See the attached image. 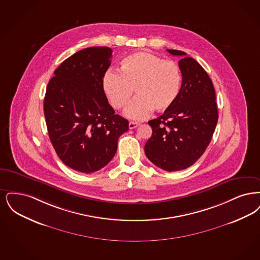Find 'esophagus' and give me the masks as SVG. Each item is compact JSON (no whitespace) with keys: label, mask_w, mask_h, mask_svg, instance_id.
<instances>
[{"label":"esophagus","mask_w":260,"mask_h":260,"mask_svg":"<svg viewBox=\"0 0 260 260\" xmlns=\"http://www.w3.org/2000/svg\"><path fill=\"white\" fill-rule=\"evenodd\" d=\"M139 126V123L138 122H129V129H134L136 127H138Z\"/></svg>","instance_id":"obj_1"}]
</instances>
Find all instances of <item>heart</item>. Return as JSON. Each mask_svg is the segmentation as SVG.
<instances>
[{
    "instance_id": "b5f03b06",
    "label": "heart",
    "mask_w": 260,
    "mask_h": 260,
    "mask_svg": "<svg viewBox=\"0 0 260 260\" xmlns=\"http://www.w3.org/2000/svg\"><path fill=\"white\" fill-rule=\"evenodd\" d=\"M181 70L171 60L148 52H137L124 57L119 73L109 71L102 79L105 95L115 110L125 108L133 96L138 95L125 110L131 119H145L153 109L163 113L174 105L180 95Z\"/></svg>"
}]
</instances>
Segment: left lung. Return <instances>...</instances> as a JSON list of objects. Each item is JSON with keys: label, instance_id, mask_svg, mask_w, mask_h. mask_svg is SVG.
<instances>
[{"label": "left lung", "instance_id": "obj_1", "mask_svg": "<svg viewBox=\"0 0 260 260\" xmlns=\"http://www.w3.org/2000/svg\"><path fill=\"white\" fill-rule=\"evenodd\" d=\"M181 91L169 110L148 121L152 129L145 152L155 166L168 172L186 169L202 156L217 123L218 114L213 82L203 67L181 50Z\"/></svg>", "mask_w": 260, "mask_h": 260}]
</instances>
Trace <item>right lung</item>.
Here are the masks:
<instances>
[{
    "mask_svg": "<svg viewBox=\"0 0 260 260\" xmlns=\"http://www.w3.org/2000/svg\"><path fill=\"white\" fill-rule=\"evenodd\" d=\"M113 50H79L54 71L44 110L50 142L61 161L80 173H94L113 159L128 120L114 114L102 87Z\"/></svg>",
    "mask_w": 260,
    "mask_h": 260,
    "instance_id": "right-lung-1",
    "label": "right lung"
}]
</instances>
